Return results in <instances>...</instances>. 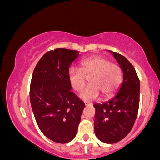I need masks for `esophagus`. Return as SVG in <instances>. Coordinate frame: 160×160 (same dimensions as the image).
Instances as JSON below:
<instances>
[{"label":"esophagus","instance_id":"esophagus-1","mask_svg":"<svg viewBox=\"0 0 160 160\" xmlns=\"http://www.w3.org/2000/svg\"><path fill=\"white\" fill-rule=\"evenodd\" d=\"M84 104H85V105H89V104H91V103H89V102H84Z\"/></svg>","mask_w":160,"mask_h":160}]
</instances>
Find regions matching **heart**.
Returning <instances> with one entry per match:
<instances>
[{"label": "heart", "instance_id": "b5f03b06", "mask_svg": "<svg viewBox=\"0 0 160 160\" xmlns=\"http://www.w3.org/2000/svg\"><path fill=\"white\" fill-rule=\"evenodd\" d=\"M89 78V85L81 91L80 97L86 101L96 99L102 94L104 98H110L117 92L122 79V69L118 65L101 56H92L82 60L80 69L68 70V80L75 91L80 92Z\"/></svg>", "mask_w": 160, "mask_h": 160}]
</instances>
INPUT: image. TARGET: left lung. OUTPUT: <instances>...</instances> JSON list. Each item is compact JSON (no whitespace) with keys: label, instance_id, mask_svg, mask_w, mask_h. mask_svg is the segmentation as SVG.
Instances as JSON below:
<instances>
[{"label":"left lung","instance_id":"8db88e82","mask_svg":"<svg viewBox=\"0 0 160 160\" xmlns=\"http://www.w3.org/2000/svg\"><path fill=\"white\" fill-rule=\"evenodd\" d=\"M120 65L123 80L113 98L102 104H95L94 129L102 142L113 144L123 139L132 128L140 101V80L135 68L122 55L112 52Z\"/></svg>","mask_w":160,"mask_h":160}]
</instances>
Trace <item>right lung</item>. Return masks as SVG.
Wrapping results in <instances>:
<instances>
[{"instance_id":"right-lung-1","label":"right lung","mask_w":160,"mask_h":160,"mask_svg":"<svg viewBox=\"0 0 160 160\" xmlns=\"http://www.w3.org/2000/svg\"><path fill=\"white\" fill-rule=\"evenodd\" d=\"M79 52L64 48L46 52L37 64L30 86V101L42 133L56 143L74 138L85 108L71 91L68 70Z\"/></svg>"}]
</instances>
